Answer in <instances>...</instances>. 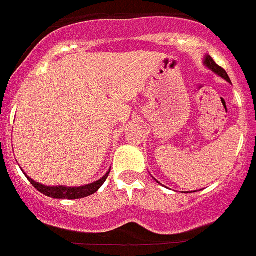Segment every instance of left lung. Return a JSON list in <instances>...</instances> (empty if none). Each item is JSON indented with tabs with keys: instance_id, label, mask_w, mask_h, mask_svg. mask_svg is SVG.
<instances>
[{
	"instance_id": "obj_1",
	"label": "left lung",
	"mask_w": 256,
	"mask_h": 256,
	"mask_svg": "<svg viewBox=\"0 0 256 256\" xmlns=\"http://www.w3.org/2000/svg\"><path fill=\"white\" fill-rule=\"evenodd\" d=\"M205 64H206V66L210 68V69H212V72H214V73H216V74H218V76H220L222 78H224L226 80H227V82H230V76H228V74L226 73V70L223 69V68L219 66V65L216 64V61L212 60V56H206V58H205Z\"/></svg>"
}]
</instances>
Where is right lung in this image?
<instances>
[{"label":"right lung","mask_w":256,"mask_h":256,"mask_svg":"<svg viewBox=\"0 0 256 256\" xmlns=\"http://www.w3.org/2000/svg\"><path fill=\"white\" fill-rule=\"evenodd\" d=\"M108 173L104 176L100 180H97V182L91 183V184H86V186H80V187H64V186H58V187H48V186H44V184H40V183L34 182V180H32V178L28 177L29 182L40 192V194H44V195L48 196V198H68V200H76V198H87V196L92 195L97 190L100 188L102 186L104 183H105L106 178H108Z\"/></svg>","instance_id":"add662e5"}]
</instances>
